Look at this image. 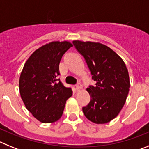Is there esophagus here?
<instances>
[{
    "mask_svg": "<svg viewBox=\"0 0 149 149\" xmlns=\"http://www.w3.org/2000/svg\"><path fill=\"white\" fill-rule=\"evenodd\" d=\"M81 88H82V86H81V84H80V83H77V84L75 85V89L77 91L80 90Z\"/></svg>",
    "mask_w": 149,
    "mask_h": 149,
    "instance_id": "esophagus-1",
    "label": "esophagus"
}]
</instances>
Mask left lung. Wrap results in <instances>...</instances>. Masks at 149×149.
I'll return each mask as SVG.
<instances>
[{
  "label": "left lung",
  "instance_id": "1",
  "mask_svg": "<svg viewBox=\"0 0 149 149\" xmlns=\"http://www.w3.org/2000/svg\"><path fill=\"white\" fill-rule=\"evenodd\" d=\"M73 45L85 59L95 82L86 89L90 101L83 112L91 122L107 123L119 113L128 95L130 81L125 64L111 48L101 43L76 40Z\"/></svg>",
  "mask_w": 149,
  "mask_h": 149
}]
</instances>
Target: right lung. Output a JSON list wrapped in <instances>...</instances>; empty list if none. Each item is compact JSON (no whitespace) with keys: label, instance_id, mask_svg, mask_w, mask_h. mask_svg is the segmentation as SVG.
<instances>
[{"label":"right lung","instance_id":"obj_1","mask_svg":"<svg viewBox=\"0 0 149 149\" xmlns=\"http://www.w3.org/2000/svg\"><path fill=\"white\" fill-rule=\"evenodd\" d=\"M72 44L52 42L35 51L24 65L19 91L26 108L42 123H52L62 116L67 99L72 95L56 77L63 54Z\"/></svg>","mask_w":149,"mask_h":149}]
</instances>
